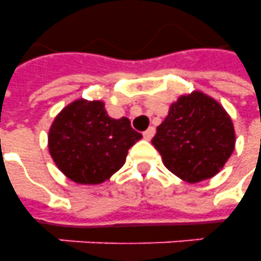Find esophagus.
Masks as SVG:
<instances>
[{
	"label": "esophagus",
	"mask_w": 261,
	"mask_h": 261,
	"mask_svg": "<svg viewBox=\"0 0 261 261\" xmlns=\"http://www.w3.org/2000/svg\"><path fill=\"white\" fill-rule=\"evenodd\" d=\"M154 134H155L154 127H149V128H147V130L143 133V138L147 139V141H150V139L154 137Z\"/></svg>",
	"instance_id": "34e87169"
}]
</instances>
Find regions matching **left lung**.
<instances>
[{"instance_id": "8db88e82", "label": "left lung", "mask_w": 261, "mask_h": 261, "mask_svg": "<svg viewBox=\"0 0 261 261\" xmlns=\"http://www.w3.org/2000/svg\"><path fill=\"white\" fill-rule=\"evenodd\" d=\"M151 143L172 173L199 182L226 164L234 150V126L217 100L195 90L172 104Z\"/></svg>"}]
</instances>
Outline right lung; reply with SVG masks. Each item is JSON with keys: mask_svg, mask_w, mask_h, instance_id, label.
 <instances>
[{"mask_svg": "<svg viewBox=\"0 0 261 261\" xmlns=\"http://www.w3.org/2000/svg\"><path fill=\"white\" fill-rule=\"evenodd\" d=\"M141 138L127 118H110L102 101L79 98L54 119L48 150L66 177L79 184H100L123 167L128 149Z\"/></svg>", "mask_w": 261, "mask_h": 261, "instance_id": "obj_1", "label": "right lung"}]
</instances>
